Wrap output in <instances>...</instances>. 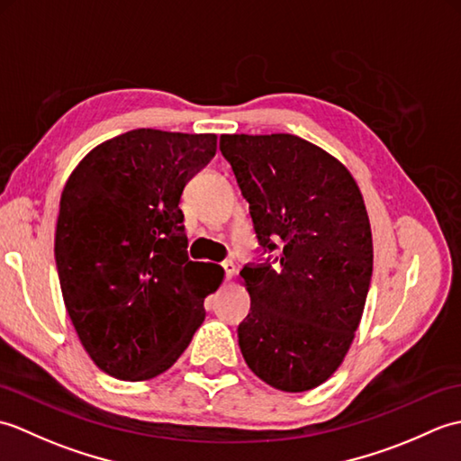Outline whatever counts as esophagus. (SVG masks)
Returning a JSON list of instances; mask_svg holds the SVG:
<instances>
[{
    "mask_svg": "<svg viewBox=\"0 0 461 461\" xmlns=\"http://www.w3.org/2000/svg\"><path fill=\"white\" fill-rule=\"evenodd\" d=\"M221 267H223V271H225V277H228V279H231V277H233V273H236V263H233L231 259L223 261V263H221Z\"/></svg>",
    "mask_w": 461,
    "mask_h": 461,
    "instance_id": "obj_1",
    "label": "esophagus"
}]
</instances>
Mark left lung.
Segmentation results:
<instances>
[{
    "label": "left lung",
    "mask_w": 461,
    "mask_h": 461,
    "mask_svg": "<svg viewBox=\"0 0 461 461\" xmlns=\"http://www.w3.org/2000/svg\"><path fill=\"white\" fill-rule=\"evenodd\" d=\"M253 230L271 266L241 269L249 315L238 327L248 366L283 393L332 376L355 339L372 277V231L352 174L295 134H221Z\"/></svg>",
    "instance_id": "1"
}]
</instances>
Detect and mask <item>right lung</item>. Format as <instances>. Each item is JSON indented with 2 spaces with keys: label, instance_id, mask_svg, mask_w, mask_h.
Instances as JSON below:
<instances>
[{
  "label": "right lung",
  "instance_id": "add662e5",
  "mask_svg": "<svg viewBox=\"0 0 461 461\" xmlns=\"http://www.w3.org/2000/svg\"><path fill=\"white\" fill-rule=\"evenodd\" d=\"M215 150V134L136 129L96 146L68 176L59 283L81 345L106 375H162L205 319L203 299L223 269L188 259L180 198Z\"/></svg>",
  "mask_w": 461,
  "mask_h": 461
}]
</instances>
